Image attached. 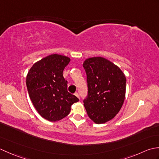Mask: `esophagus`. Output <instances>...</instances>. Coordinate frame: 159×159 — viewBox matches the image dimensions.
<instances>
[{"instance_id": "esophagus-1", "label": "esophagus", "mask_w": 159, "mask_h": 159, "mask_svg": "<svg viewBox=\"0 0 159 159\" xmlns=\"http://www.w3.org/2000/svg\"><path fill=\"white\" fill-rule=\"evenodd\" d=\"M74 95H75L78 98H79V93H78L77 92H76L75 93H74Z\"/></svg>"}]
</instances>
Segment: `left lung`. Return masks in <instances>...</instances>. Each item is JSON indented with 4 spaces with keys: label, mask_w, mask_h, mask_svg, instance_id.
<instances>
[{
    "label": "left lung",
    "mask_w": 159,
    "mask_h": 159,
    "mask_svg": "<svg viewBox=\"0 0 159 159\" xmlns=\"http://www.w3.org/2000/svg\"><path fill=\"white\" fill-rule=\"evenodd\" d=\"M83 66L88 87L84 107L94 123H106L119 113L123 105L126 76L119 67L104 57L88 58Z\"/></svg>",
    "instance_id": "8db88e82"
}]
</instances>
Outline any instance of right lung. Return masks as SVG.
<instances>
[{
	"instance_id": "add662e5",
	"label": "right lung",
	"mask_w": 159,
	"mask_h": 159,
	"mask_svg": "<svg viewBox=\"0 0 159 159\" xmlns=\"http://www.w3.org/2000/svg\"><path fill=\"white\" fill-rule=\"evenodd\" d=\"M70 61L66 56L52 54L33 64L26 76L30 98L38 113L50 121L62 120L79 98L67 92L63 71Z\"/></svg>"
}]
</instances>
